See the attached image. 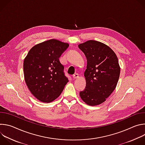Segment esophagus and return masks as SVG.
I'll use <instances>...</instances> for the list:
<instances>
[{
	"label": "esophagus",
	"instance_id": "1",
	"mask_svg": "<svg viewBox=\"0 0 145 145\" xmlns=\"http://www.w3.org/2000/svg\"><path fill=\"white\" fill-rule=\"evenodd\" d=\"M78 77V74L77 73H75L73 75V78L74 79H76V78H77Z\"/></svg>",
	"mask_w": 145,
	"mask_h": 145
}]
</instances>
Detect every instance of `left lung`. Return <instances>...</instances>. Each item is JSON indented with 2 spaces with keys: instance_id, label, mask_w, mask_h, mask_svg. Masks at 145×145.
I'll list each match as a JSON object with an SVG mask.
<instances>
[{
  "instance_id": "left-lung-1",
  "label": "left lung",
  "mask_w": 145,
  "mask_h": 145,
  "mask_svg": "<svg viewBox=\"0 0 145 145\" xmlns=\"http://www.w3.org/2000/svg\"><path fill=\"white\" fill-rule=\"evenodd\" d=\"M78 48L87 59L86 87L80 96L89 106L99 105L116 87L120 71L118 57L109 46L94 40L81 44Z\"/></svg>"
}]
</instances>
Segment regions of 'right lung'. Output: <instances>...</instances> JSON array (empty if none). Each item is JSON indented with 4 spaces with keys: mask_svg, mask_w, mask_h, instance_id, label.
I'll list each match as a JSON object with an SVG mask.
<instances>
[{
    "mask_svg": "<svg viewBox=\"0 0 145 145\" xmlns=\"http://www.w3.org/2000/svg\"><path fill=\"white\" fill-rule=\"evenodd\" d=\"M69 44L50 39L33 46L24 62V77L31 93L39 101L57 99L69 81L59 58Z\"/></svg>",
    "mask_w": 145,
    "mask_h": 145,
    "instance_id": "obj_1",
    "label": "right lung"
}]
</instances>
